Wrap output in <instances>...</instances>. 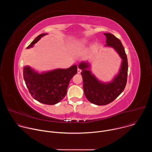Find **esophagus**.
Masks as SVG:
<instances>
[{
	"label": "esophagus",
	"mask_w": 152,
	"mask_h": 152,
	"mask_svg": "<svg viewBox=\"0 0 152 152\" xmlns=\"http://www.w3.org/2000/svg\"><path fill=\"white\" fill-rule=\"evenodd\" d=\"M81 71H82V70H81L80 69H79V68L77 69V73H79V74L80 73H81Z\"/></svg>",
	"instance_id": "esophagus-1"
}]
</instances>
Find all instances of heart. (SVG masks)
<instances>
[{
	"instance_id": "heart-1",
	"label": "heart",
	"mask_w": 152,
	"mask_h": 152,
	"mask_svg": "<svg viewBox=\"0 0 152 152\" xmlns=\"http://www.w3.org/2000/svg\"><path fill=\"white\" fill-rule=\"evenodd\" d=\"M87 44V41H86V39H82L79 40L76 44H75V47L77 48H82L85 47V46Z\"/></svg>"
}]
</instances>
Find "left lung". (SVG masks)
<instances>
[{
  "label": "left lung",
  "instance_id": "1",
  "mask_svg": "<svg viewBox=\"0 0 152 152\" xmlns=\"http://www.w3.org/2000/svg\"><path fill=\"white\" fill-rule=\"evenodd\" d=\"M104 48H111L121 59L118 73L109 82L99 80L91 72V64L82 61L78 67L82 70L84 94L88 101L96 105H106L114 101L124 90L127 82L128 63L127 56L121 41L111 33H104Z\"/></svg>",
  "mask_w": 152,
  "mask_h": 152
}]
</instances>
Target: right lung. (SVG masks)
<instances>
[{
  "label": "right lung",
  "instance_id": "add662e5",
  "mask_svg": "<svg viewBox=\"0 0 152 152\" xmlns=\"http://www.w3.org/2000/svg\"><path fill=\"white\" fill-rule=\"evenodd\" d=\"M48 34L38 35L26 49L33 48L35 43ZM77 72L76 65L66 69H56L40 73L29 66H26L23 67V78L34 99L52 105L59 103L66 96L70 80Z\"/></svg>",
  "mask_w": 152,
  "mask_h": 152
}]
</instances>
